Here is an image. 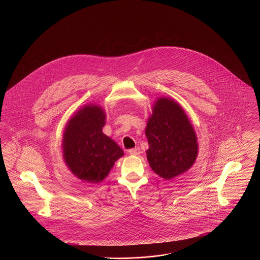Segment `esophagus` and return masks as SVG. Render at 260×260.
Returning <instances> with one entry per match:
<instances>
[{
	"instance_id": "34e87169",
	"label": "esophagus",
	"mask_w": 260,
	"mask_h": 260,
	"mask_svg": "<svg viewBox=\"0 0 260 260\" xmlns=\"http://www.w3.org/2000/svg\"><path fill=\"white\" fill-rule=\"evenodd\" d=\"M128 153H129L131 155H139V154H140V149L138 148V147L129 149V150H128Z\"/></svg>"
}]
</instances>
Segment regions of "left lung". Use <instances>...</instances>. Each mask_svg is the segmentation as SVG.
Wrapping results in <instances>:
<instances>
[{"instance_id": "obj_1", "label": "left lung", "mask_w": 260, "mask_h": 260, "mask_svg": "<svg viewBox=\"0 0 260 260\" xmlns=\"http://www.w3.org/2000/svg\"><path fill=\"white\" fill-rule=\"evenodd\" d=\"M145 135L151 169L165 179L189 170L198 154L197 137L183 109L172 99H158Z\"/></svg>"}]
</instances>
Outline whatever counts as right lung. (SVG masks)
Returning <instances> with one entry per match:
<instances>
[{
	"label": "right lung",
	"mask_w": 260,
	"mask_h": 260,
	"mask_svg": "<svg viewBox=\"0 0 260 260\" xmlns=\"http://www.w3.org/2000/svg\"><path fill=\"white\" fill-rule=\"evenodd\" d=\"M105 114L96 105H87L68 122L63 136V157L78 178L99 183L102 181L123 150L102 133Z\"/></svg>",
	"instance_id": "right-lung-1"
}]
</instances>
